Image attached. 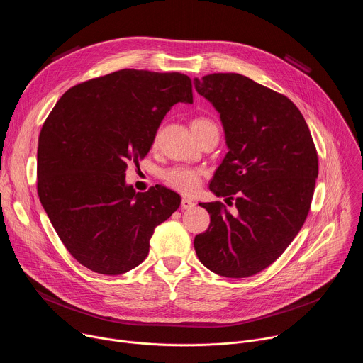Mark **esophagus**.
Returning a JSON list of instances; mask_svg holds the SVG:
<instances>
[{
    "label": "esophagus",
    "mask_w": 363,
    "mask_h": 363,
    "mask_svg": "<svg viewBox=\"0 0 363 363\" xmlns=\"http://www.w3.org/2000/svg\"><path fill=\"white\" fill-rule=\"evenodd\" d=\"M195 205V202L191 199V198H188V196H184L182 199H181V206L184 210H189V208H192V206Z\"/></svg>",
    "instance_id": "1"
}]
</instances>
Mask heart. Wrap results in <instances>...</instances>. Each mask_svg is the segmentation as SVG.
<instances>
[{
  "label": "heart",
  "instance_id": "obj_1",
  "mask_svg": "<svg viewBox=\"0 0 363 363\" xmlns=\"http://www.w3.org/2000/svg\"><path fill=\"white\" fill-rule=\"evenodd\" d=\"M210 126H216V123L206 118H196L191 123L194 133H196L205 128H210ZM162 179L168 186H171L182 194H191L199 186L201 171L191 168V167L177 165V167H172V168H168L167 171H164Z\"/></svg>",
  "mask_w": 363,
  "mask_h": 363
}]
</instances>
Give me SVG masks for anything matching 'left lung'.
<instances>
[{"label":"left lung","instance_id":"1","mask_svg":"<svg viewBox=\"0 0 363 363\" xmlns=\"http://www.w3.org/2000/svg\"><path fill=\"white\" fill-rule=\"evenodd\" d=\"M196 91L220 113L228 152L201 202L208 230L194 240L199 262L216 274L242 279L273 264L303 227L319 174L318 152L294 103L237 74L195 79ZM235 202L233 203L232 201Z\"/></svg>","mask_w":363,"mask_h":363}]
</instances>
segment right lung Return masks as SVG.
Segmentation results:
<instances>
[{"instance_id": "1", "label": "right lung", "mask_w": 363, "mask_h": 363, "mask_svg": "<svg viewBox=\"0 0 363 363\" xmlns=\"http://www.w3.org/2000/svg\"><path fill=\"white\" fill-rule=\"evenodd\" d=\"M179 101L192 103L188 76L123 69L73 86L45 119L37 192L62 242L89 270L118 276L139 266L155 227L178 210L177 192H136L125 172L146 157Z\"/></svg>"}]
</instances>
